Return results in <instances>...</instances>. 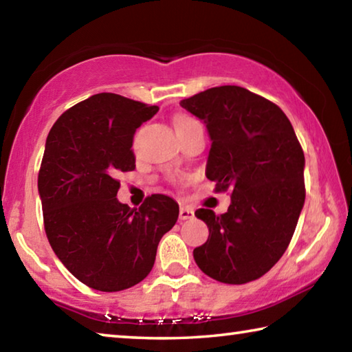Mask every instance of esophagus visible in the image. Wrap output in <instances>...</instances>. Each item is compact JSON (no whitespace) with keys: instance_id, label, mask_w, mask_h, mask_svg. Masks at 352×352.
Masks as SVG:
<instances>
[{"instance_id":"1","label":"esophagus","mask_w":352,"mask_h":352,"mask_svg":"<svg viewBox=\"0 0 352 352\" xmlns=\"http://www.w3.org/2000/svg\"><path fill=\"white\" fill-rule=\"evenodd\" d=\"M194 217V211L190 210V208H186V206H182L180 208V212H178V219L182 220H188V219H192Z\"/></svg>"}]
</instances>
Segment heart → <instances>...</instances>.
Returning <instances> with one entry per match:
<instances>
[{
  "instance_id": "heart-1",
  "label": "heart",
  "mask_w": 352,
  "mask_h": 352,
  "mask_svg": "<svg viewBox=\"0 0 352 352\" xmlns=\"http://www.w3.org/2000/svg\"><path fill=\"white\" fill-rule=\"evenodd\" d=\"M195 119H192L190 116H186V115H180L175 118V127H180V126H184V124H189V122H194Z\"/></svg>"
}]
</instances>
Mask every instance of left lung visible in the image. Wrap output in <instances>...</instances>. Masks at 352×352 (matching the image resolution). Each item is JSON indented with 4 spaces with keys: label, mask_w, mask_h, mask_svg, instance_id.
I'll return each mask as SVG.
<instances>
[{
    "label": "left lung",
    "mask_w": 352,
    "mask_h": 352,
    "mask_svg": "<svg viewBox=\"0 0 352 352\" xmlns=\"http://www.w3.org/2000/svg\"><path fill=\"white\" fill-rule=\"evenodd\" d=\"M180 105L206 124L208 180L217 192L231 190L225 214L195 211L210 236L194 248V259L216 281H254L281 259L305 205L300 141L284 111L247 88L214 87Z\"/></svg>",
    "instance_id": "left-lung-1"
}]
</instances>
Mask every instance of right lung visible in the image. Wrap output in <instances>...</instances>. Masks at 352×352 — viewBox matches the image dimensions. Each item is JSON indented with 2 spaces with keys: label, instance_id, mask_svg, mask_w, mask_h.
<instances>
[{
  "label": "right lung",
  "instance_id": "right-lung-1",
  "mask_svg": "<svg viewBox=\"0 0 352 352\" xmlns=\"http://www.w3.org/2000/svg\"><path fill=\"white\" fill-rule=\"evenodd\" d=\"M157 105L99 93L71 107L47 135L38 172L45 231L62 264L88 287L119 292L151 273L178 205L153 194L138 210L116 199L135 169L133 135Z\"/></svg>",
  "mask_w": 352,
  "mask_h": 352
}]
</instances>
